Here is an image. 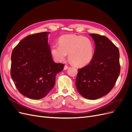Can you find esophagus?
<instances>
[{
    "label": "esophagus",
    "instance_id": "obj_1",
    "mask_svg": "<svg viewBox=\"0 0 132 132\" xmlns=\"http://www.w3.org/2000/svg\"><path fill=\"white\" fill-rule=\"evenodd\" d=\"M69 66L67 65H65L64 67V70H67V69H68Z\"/></svg>",
    "mask_w": 132,
    "mask_h": 132
}]
</instances>
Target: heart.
Masks as SVG:
<instances>
[{"label":"heart","instance_id":"heart-1","mask_svg":"<svg viewBox=\"0 0 132 132\" xmlns=\"http://www.w3.org/2000/svg\"><path fill=\"white\" fill-rule=\"evenodd\" d=\"M51 53L57 62H62L69 53V59L74 64L84 66L91 61L94 45L90 39L81 36L68 35L60 38L59 45L55 44Z\"/></svg>","mask_w":132,"mask_h":132}]
</instances>
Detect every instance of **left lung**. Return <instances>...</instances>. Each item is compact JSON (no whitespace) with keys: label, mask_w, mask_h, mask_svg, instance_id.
Here are the masks:
<instances>
[{"label":"left lung","mask_w":132,"mask_h":132,"mask_svg":"<svg viewBox=\"0 0 132 132\" xmlns=\"http://www.w3.org/2000/svg\"><path fill=\"white\" fill-rule=\"evenodd\" d=\"M94 40L93 59L79 69L75 85L79 93L89 100L101 98L113 89L120 73L118 48L107 37L89 34Z\"/></svg>","instance_id":"left-lung-1"}]
</instances>
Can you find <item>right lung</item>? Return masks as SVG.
Returning a JSON list of instances; mask_svg holds the SVG:
<instances>
[{
	"instance_id": "right-lung-1",
	"label": "right lung",
	"mask_w": 132,
	"mask_h": 132,
	"mask_svg": "<svg viewBox=\"0 0 132 132\" xmlns=\"http://www.w3.org/2000/svg\"><path fill=\"white\" fill-rule=\"evenodd\" d=\"M49 32L27 36L11 53L10 74L18 91L32 99L45 97L64 65L54 62L48 43Z\"/></svg>"
}]
</instances>
